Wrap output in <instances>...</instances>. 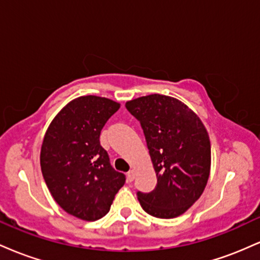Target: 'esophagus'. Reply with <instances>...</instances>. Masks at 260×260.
<instances>
[{
	"label": "esophagus",
	"mask_w": 260,
	"mask_h": 260,
	"mask_svg": "<svg viewBox=\"0 0 260 260\" xmlns=\"http://www.w3.org/2000/svg\"><path fill=\"white\" fill-rule=\"evenodd\" d=\"M134 178H136V171H134V170H131V171L127 174V181L132 182L134 181Z\"/></svg>",
	"instance_id": "1"
}]
</instances>
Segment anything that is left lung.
<instances>
[{
  "instance_id": "1",
  "label": "left lung",
  "mask_w": 260,
  "mask_h": 260,
  "mask_svg": "<svg viewBox=\"0 0 260 260\" xmlns=\"http://www.w3.org/2000/svg\"><path fill=\"white\" fill-rule=\"evenodd\" d=\"M140 122L156 172L151 192H138L149 215L180 216L202 196L210 174V140L201 118L180 100L151 94L126 103Z\"/></svg>"
}]
</instances>
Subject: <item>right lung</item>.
I'll return each instance as SVG.
<instances>
[{
  "label": "right lung",
  "mask_w": 260,
  "mask_h": 260,
  "mask_svg": "<svg viewBox=\"0 0 260 260\" xmlns=\"http://www.w3.org/2000/svg\"><path fill=\"white\" fill-rule=\"evenodd\" d=\"M120 104L86 95L67 104L45 133L40 165L45 183L66 213L95 221L109 213L126 176L110 164L100 133Z\"/></svg>",
  "instance_id": "obj_1"
}]
</instances>
